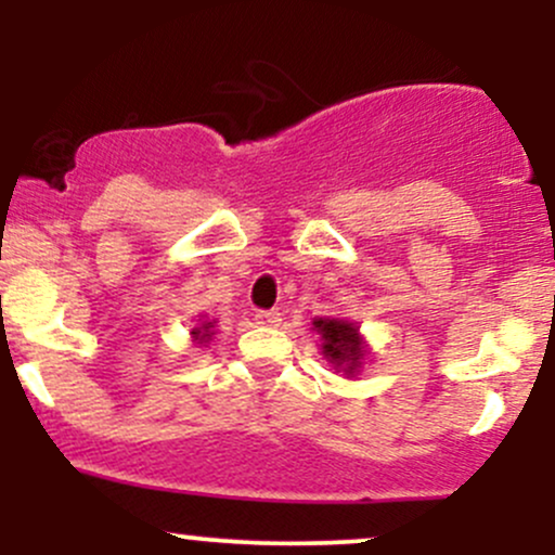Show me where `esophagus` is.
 Segmentation results:
<instances>
[{
    "instance_id": "obj_1",
    "label": "esophagus",
    "mask_w": 555,
    "mask_h": 555,
    "mask_svg": "<svg viewBox=\"0 0 555 555\" xmlns=\"http://www.w3.org/2000/svg\"><path fill=\"white\" fill-rule=\"evenodd\" d=\"M256 323L258 326H279L282 323V313L279 310H258Z\"/></svg>"
}]
</instances>
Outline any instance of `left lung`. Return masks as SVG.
Instances as JSON below:
<instances>
[{
    "label": "left lung",
    "instance_id": "obj_1",
    "mask_svg": "<svg viewBox=\"0 0 555 555\" xmlns=\"http://www.w3.org/2000/svg\"><path fill=\"white\" fill-rule=\"evenodd\" d=\"M313 326L323 336V354H326V360L334 362V365H341L347 373H354V367L362 360L358 326L347 321H336V318H318Z\"/></svg>",
    "mask_w": 555,
    "mask_h": 555
}]
</instances>
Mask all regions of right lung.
Listing matches in <instances>:
<instances>
[{
	"label": "right lung",
	"mask_w": 555,
	"mask_h": 555,
	"mask_svg": "<svg viewBox=\"0 0 555 555\" xmlns=\"http://www.w3.org/2000/svg\"><path fill=\"white\" fill-rule=\"evenodd\" d=\"M211 334H214V323L211 321H203L201 323V326H197V328H193V336H195V339L197 341H208V339H211Z\"/></svg>",
	"instance_id": "obj_1"
}]
</instances>
